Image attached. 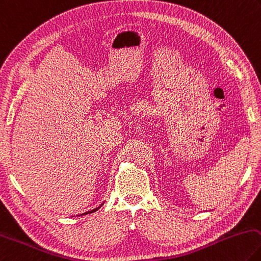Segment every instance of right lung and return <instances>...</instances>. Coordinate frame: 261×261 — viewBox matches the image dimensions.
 I'll return each instance as SVG.
<instances>
[{"label":"right lung","mask_w":261,"mask_h":261,"mask_svg":"<svg viewBox=\"0 0 261 261\" xmlns=\"http://www.w3.org/2000/svg\"><path fill=\"white\" fill-rule=\"evenodd\" d=\"M102 204H103V203H102ZM102 204H100V205H99L98 207H96V209H93V210H91V211H88V212H84V213H82V215H80V216H84V215H89V213L96 212L97 210H99V209H100V207H101V205H102Z\"/></svg>","instance_id":"right-lung-1"}]
</instances>
